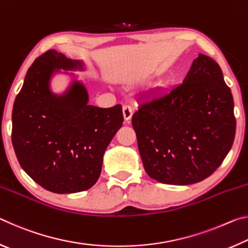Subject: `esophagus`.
<instances>
[{"label":"esophagus","instance_id":"obj_1","mask_svg":"<svg viewBox=\"0 0 248 248\" xmlns=\"http://www.w3.org/2000/svg\"><path fill=\"white\" fill-rule=\"evenodd\" d=\"M123 112H124V121L125 123H130V120H131V117H132V108L131 106H129V105H124L123 106Z\"/></svg>","mask_w":248,"mask_h":248}]
</instances>
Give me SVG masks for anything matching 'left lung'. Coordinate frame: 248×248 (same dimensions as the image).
<instances>
[{"label": "left lung", "instance_id": "1", "mask_svg": "<svg viewBox=\"0 0 248 248\" xmlns=\"http://www.w3.org/2000/svg\"><path fill=\"white\" fill-rule=\"evenodd\" d=\"M132 127L151 178L190 185L209 177L230 152L236 129L233 96L219 64L200 53L183 84L141 100Z\"/></svg>", "mask_w": 248, "mask_h": 248}]
</instances>
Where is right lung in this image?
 <instances>
[{
    "label": "right lung",
    "mask_w": 248,
    "mask_h": 248,
    "mask_svg": "<svg viewBox=\"0 0 248 248\" xmlns=\"http://www.w3.org/2000/svg\"><path fill=\"white\" fill-rule=\"evenodd\" d=\"M81 66L48 50L28 69L12 114V143L22 169L56 194L90 189L100 175L103 156L124 121L121 105L99 108L74 82L64 95L49 89L54 69ZM82 69V68H81Z\"/></svg>",
    "instance_id": "add662e5"
}]
</instances>
